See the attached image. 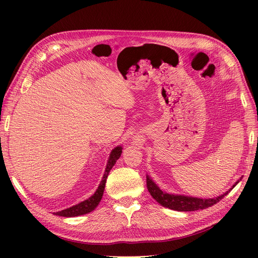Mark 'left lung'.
<instances>
[{
  "mask_svg": "<svg viewBox=\"0 0 258 258\" xmlns=\"http://www.w3.org/2000/svg\"><path fill=\"white\" fill-rule=\"evenodd\" d=\"M238 183H239V181L233 184L228 191H226L225 194L221 195V196L215 197V198L202 199V198L184 196V195H173V194H168L166 191H162L157 186V184H156L150 176L146 175L147 189L152 195V197L156 201H157L160 206L165 207V208H169V209L174 210V211H181V212L204 210V209L214 206L215 204H217L218 201L222 200Z\"/></svg>",
  "mask_w": 258,
  "mask_h": 258,
  "instance_id": "left-lung-1",
  "label": "left lung"
}]
</instances>
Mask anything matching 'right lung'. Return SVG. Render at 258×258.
Segmentation results:
<instances>
[{"label": "right lung", "instance_id": "add662e5", "mask_svg": "<svg viewBox=\"0 0 258 258\" xmlns=\"http://www.w3.org/2000/svg\"><path fill=\"white\" fill-rule=\"evenodd\" d=\"M121 152H122V147L121 146L115 147L114 150L111 152L110 158H108V160H107L105 172H104L103 177H102V181H101V183H100V185L98 187V189L96 190L95 194L92 195L91 197H89L88 199L82 201L81 204H79V205H75V206H73L71 208H68L66 210L59 211V212H56V213H53V214L59 215V216H63V217H74V216H80V215L87 214V213L91 212V211L95 210L98 207L101 199H102L107 175H108V173H110V171H111V169L113 168V166L116 163V161L118 160V158L120 157Z\"/></svg>", "mask_w": 258, "mask_h": 258}]
</instances>
